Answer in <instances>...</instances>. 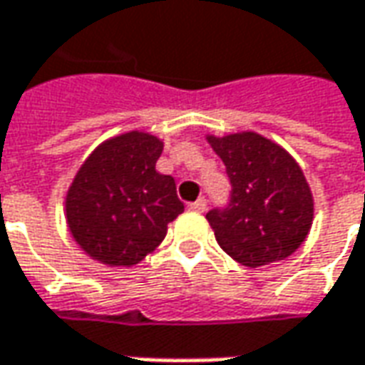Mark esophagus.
<instances>
[{
    "instance_id": "1",
    "label": "esophagus",
    "mask_w": 365,
    "mask_h": 365,
    "mask_svg": "<svg viewBox=\"0 0 365 365\" xmlns=\"http://www.w3.org/2000/svg\"><path fill=\"white\" fill-rule=\"evenodd\" d=\"M188 208L195 210V212H205V210H207V198H198L195 202H190Z\"/></svg>"
}]
</instances>
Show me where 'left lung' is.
Listing matches in <instances>:
<instances>
[{
  "instance_id": "1",
  "label": "left lung",
  "mask_w": 365,
  "mask_h": 365,
  "mask_svg": "<svg viewBox=\"0 0 365 365\" xmlns=\"http://www.w3.org/2000/svg\"><path fill=\"white\" fill-rule=\"evenodd\" d=\"M207 139L232 187L225 207L207 212L220 248L250 268L296 252L314 218L312 192L298 163L256 133Z\"/></svg>"
}]
</instances>
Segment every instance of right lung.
Returning <instances> with one entry per match:
<instances>
[{"label": "right lung", "mask_w": 365, "mask_h": 365, "mask_svg": "<svg viewBox=\"0 0 365 365\" xmlns=\"http://www.w3.org/2000/svg\"><path fill=\"white\" fill-rule=\"evenodd\" d=\"M163 143L130 130L105 140L83 163L67 192L73 238L109 266H133L153 252L185 205L175 178L157 173Z\"/></svg>", "instance_id": "right-lung-1"}]
</instances>
